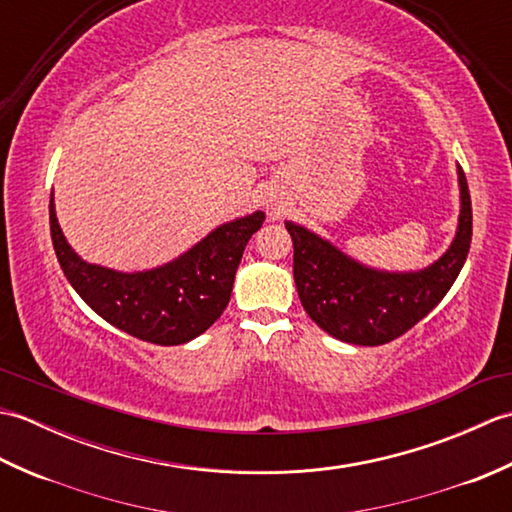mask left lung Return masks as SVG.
I'll list each match as a JSON object with an SVG mask.
<instances>
[{
  "instance_id": "1",
  "label": "left lung",
  "mask_w": 512,
  "mask_h": 512,
  "mask_svg": "<svg viewBox=\"0 0 512 512\" xmlns=\"http://www.w3.org/2000/svg\"><path fill=\"white\" fill-rule=\"evenodd\" d=\"M458 184L460 217L451 246L431 266L409 273L365 266L306 226L286 222L295 246L292 273L308 317L354 345L389 343L427 317L458 279L471 248L473 211L462 167Z\"/></svg>"
}]
</instances>
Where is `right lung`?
<instances>
[{"label":"right lung","instance_id":"1","mask_svg":"<svg viewBox=\"0 0 512 512\" xmlns=\"http://www.w3.org/2000/svg\"><path fill=\"white\" fill-rule=\"evenodd\" d=\"M264 220V211L237 217L213 228L173 262L123 273L88 264L74 253L50 198L54 253L76 295L114 328L156 345L187 343L220 319L231 299L244 248Z\"/></svg>","mask_w":512,"mask_h":512}]
</instances>
